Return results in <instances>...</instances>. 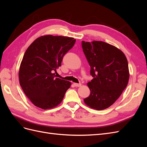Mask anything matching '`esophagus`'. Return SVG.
Here are the masks:
<instances>
[{
    "label": "esophagus",
    "instance_id": "esophagus-1",
    "mask_svg": "<svg viewBox=\"0 0 147 147\" xmlns=\"http://www.w3.org/2000/svg\"><path fill=\"white\" fill-rule=\"evenodd\" d=\"M81 83H74V85L75 86V87H79L81 86Z\"/></svg>",
    "mask_w": 147,
    "mask_h": 147
}]
</instances>
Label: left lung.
I'll use <instances>...</instances> for the list:
<instances>
[{
  "mask_svg": "<svg viewBox=\"0 0 147 147\" xmlns=\"http://www.w3.org/2000/svg\"><path fill=\"white\" fill-rule=\"evenodd\" d=\"M82 47L93 77L88 83L91 92L84 99V103L96 110L105 109L127 85L129 73L126 57L119 49L104 42L82 41Z\"/></svg>",
  "mask_w": 147,
  "mask_h": 147,
  "instance_id": "1",
  "label": "left lung"
}]
</instances>
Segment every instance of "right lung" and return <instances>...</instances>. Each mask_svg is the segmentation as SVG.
<instances>
[{
    "mask_svg": "<svg viewBox=\"0 0 147 147\" xmlns=\"http://www.w3.org/2000/svg\"><path fill=\"white\" fill-rule=\"evenodd\" d=\"M75 41L74 38L48 35L37 38L26 51L19 71L20 83L36 107L52 109L63 100L71 83L56 78L54 72Z\"/></svg>",
    "mask_w": 147,
    "mask_h": 147,
    "instance_id": "obj_1",
    "label": "right lung"
}]
</instances>
